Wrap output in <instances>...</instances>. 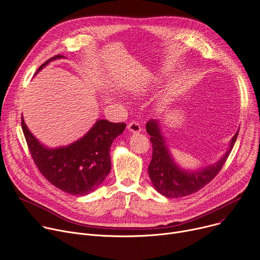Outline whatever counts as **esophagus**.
I'll return each mask as SVG.
<instances>
[{
	"mask_svg": "<svg viewBox=\"0 0 260 260\" xmlns=\"http://www.w3.org/2000/svg\"><path fill=\"white\" fill-rule=\"evenodd\" d=\"M128 130L130 131V132H132V133H139L142 129H141V126H140V123L139 122H137V121H131V122H129L128 123Z\"/></svg>",
	"mask_w": 260,
	"mask_h": 260,
	"instance_id": "34e87169",
	"label": "esophagus"
}]
</instances>
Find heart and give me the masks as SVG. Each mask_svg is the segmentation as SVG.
<instances>
[{
    "mask_svg": "<svg viewBox=\"0 0 260 260\" xmlns=\"http://www.w3.org/2000/svg\"><path fill=\"white\" fill-rule=\"evenodd\" d=\"M142 91H143V90H142V89H137V90H135V91H134V92H135V93H138V94H139V93H141V92H142Z\"/></svg>",
    "mask_w": 260,
    "mask_h": 260,
    "instance_id": "b5f03b06",
    "label": "heart"
}]
</instances>
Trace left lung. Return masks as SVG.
Wrapping results in <instances>:
<instances>
[{"instance_id": "1", "label": "left lung", "mask_w": 260, "mask_h": 260, "mask_svg": "<svg viewBox=\"0 0 260 260\" xmlns=\"http://www.w3.org/2000/svg\"><path fill=\"white\" fill-rule=\"evenodd\" d=\"M146 131L150 135L152 144V158L148 166V174L154 188L167 198H181L191 194L211 182L226 162L239 132L238 130L235 133L228 151L218 162L199 170L189 171L180 168L172 158L157 120L150 119L148 121Z\"/></svg>"}]
</instances>
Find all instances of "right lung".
<instances>
[{"label":"right lung","mask_w":260,"mask_h":260,"mask_svg":"<svg viewBox=\"0 0 260 260\" xmlns=\"http://www.w3.org/2000/svg\"><path fill=\"white\" fill-rule=\"evenodd\" d=\"M60 58L63 56L48 59L37 73ZM21 123L31 157L42 176L57 188L74 196L88 194L104 182L111 170V145L126 128L125 122L98 119L78 141L51 149L34 137L23 117Z\"/></svg>","instance_id":"add662e5"}]
</instances>
